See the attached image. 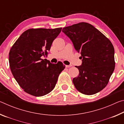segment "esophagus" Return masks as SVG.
<instances>
[{"label":"esophagus","mask_w":124,"mask_h":124,"mask_svg":"<svg viewBox=\"0 0 124 124\" xmlns=\"http://www.w3.org/2000/svg\"><path fill=\"white\" fill-rule=\"evenodd\" d=\"M72 66V65H66V68H70V67H71Z\"/></svg>","instance_id":"1"}]
</instances>
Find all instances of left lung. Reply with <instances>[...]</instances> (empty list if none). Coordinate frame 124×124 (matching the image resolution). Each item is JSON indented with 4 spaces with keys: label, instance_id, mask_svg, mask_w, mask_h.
Returning <instances> with one entry per match:
<instances>
[{
    "label": "left lung",
    "instance_id": "8db88e82",
    "mask_svg": "<svg viewBox=\"0 0 124 124\" xmlns=\"http://www.w3.org/2000/svg\"><path fill=\"white\" fill-rule=\"evenodd\" d=\"M62 32L81 54L82 64L75 66L79 76L73 79L78 91L91 95L108 84L115 68L114 49L111 41L91 24L80 22L64 27Z\"/></svg>",
    "mask_w": 124,
    "mask_h": 124
}]
</instances>
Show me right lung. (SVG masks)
Masks as SVG:
<instances>
[{
	"instance_id": "obj_1",
	"label": "right lung",
	"mask_w": 124,
	"mask_h": 124,
	"mask_svg": "<svg viewBox=\"0 0 124 124\" xmlns=\"http://www.w3.org/2000/svg\"><path fill=\"white\" fill-rule=\"evenodd\" d=\"M61 29H29L10 49V70L18 85L27 93L40 97L50 93L55 87L65 66L61 62L52 64L41 56L47 54Z\"/></svg>"
}]
</instances>
